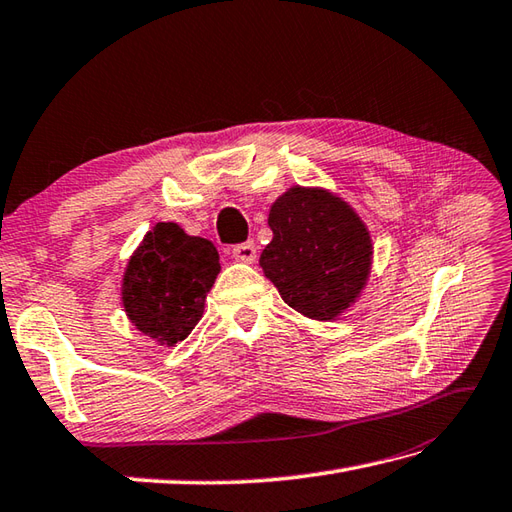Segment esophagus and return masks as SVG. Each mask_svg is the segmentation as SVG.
I'll list each match as a JSON object with an SVG mask.
<instances>
[{"mask_svg": "<svg viewBox=\"0 0 512 512\" xmlns=\"http://www.w3.org/2000/svg\"><path fill=\"white\" fill-rule=\"evenodd\" d=\"M232 256L238 260V263H254V260H256V245L252 241L234 245Z\"/></svg>", "mask_w": 512, "mask_h": 512, "instance_id": "34e87169", "label": "esophagus"}]
</instances>
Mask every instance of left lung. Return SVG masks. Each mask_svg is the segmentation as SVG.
<instances>
[{"label": "left lung", "mask_w": 512, "mask_h": 512, "mask_svg": "<svg viewBox=\"0 0 512 512\" xmlns=\"http://www.w3.org/2000/svg\"><path fill=\"white\" fill-rule=\"evenodd\" d=\"M267 223L274 238L260 267L291 309L311 320H336L360 298L373 243L347 201L322 187L294 185L271 205Z\"/></svg>", "instance_id": "8db88e82"}]
</instances>
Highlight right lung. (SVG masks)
Listing matches in <instances>:
<instances>
[{
  "mask_svg": "<svg viewBox=\"0 0 512 512\" xmlns=\"http://www.w3.org/2000/svg\"><path fill=\"white\" fill-rule=\"evenodd\" d=\"M221 271L216 247L176 223H156L134 249L121 280L130 322L165 347L190 336Z\"/></svg>",
  "mask_w": 512,
  "mask_h": 512,
  "instance_id": "add662e5",
  "label": "right lung"
}]
</instances>
